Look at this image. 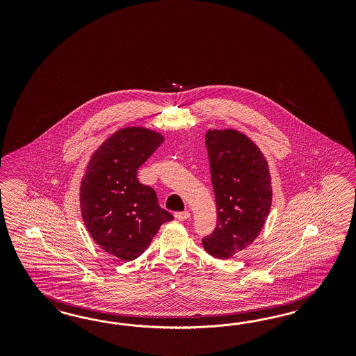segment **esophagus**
I'll return each instance as SVG.
<instances>
[{"label":"esophagus","mask_w":356,"mask_h":356,"mask_svg":"<svg viewBox=\"0 0 356 356\" xmlns=\"http://www.w3.org/2000/svg\"><path fill=\"white\" fill-rule=\"evenodd\" d=\"M175 218H176L177 220H186V219L191 218V213H189V211H179V213L175 214Z\"/></svg>","instance_id":"34e87169"}]
</instances>
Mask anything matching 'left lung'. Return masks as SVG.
I'll list each match as a JSON object with an SVG mask.
<instances>
[{"label": "left lung", "mask_w": 356, "mask_h": 356, "mask_svg": "<svg viewBox=\"0 0 356 356\" xmlns=\"http://www.w3.org/2000/svg\"><path fill=\"white\" fill-rule=\"evenodd\" d=\"M205 140L216 194V227L202 238V245L216 259H229L256 240L269 216V164L259 146L241 131L207 130Z\"/></svg>", "instance_id": "8db88e82"}]
</instances>
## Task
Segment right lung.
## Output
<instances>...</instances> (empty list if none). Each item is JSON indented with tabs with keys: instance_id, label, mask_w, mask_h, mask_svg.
Instances as JSON below:
<instances>
[{
	"instance_id": "right-lung-1",
	"label": "right lung",
	"mask_w": 356,
	"mask_h": 356,
	"mask_svg": "<svg viewBox=\"0 0 356 356\" xmlns=\"http://www.w3.org/2000/svg\"><path fill=\"white\" fill-rule=\"evenodd\" d=\"M163 140L155 130L127 127L104 140L87 164L79 188L83 222L97 245L122 261L140 256L173 219L155 191L137 179V170Z\"/></svg>"
}]
</instances>
